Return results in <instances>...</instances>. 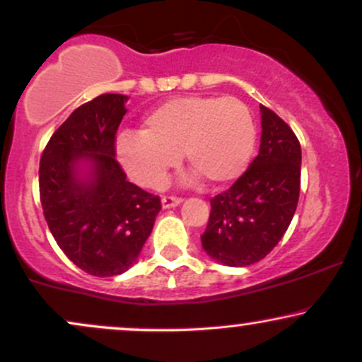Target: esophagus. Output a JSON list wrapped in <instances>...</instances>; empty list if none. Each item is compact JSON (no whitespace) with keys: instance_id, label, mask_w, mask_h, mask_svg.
I'll use <instances>...</instances> for the list:
<instances>
[{"instance_id":"obj_1","label":"esophagus","mask_w":362,"mask_h":362,"mask_svg":"<svg viewBox=\"0 0 362 362\" xmlns=\"http://www.w3.org/2000/svg\"><path fill=\"white\" fill-rule=\"evenodd\" d=\"M182 202V197H175V195H163L162 197V206L163 209H170L175 207Z\"/></svg>"}]
</instances>
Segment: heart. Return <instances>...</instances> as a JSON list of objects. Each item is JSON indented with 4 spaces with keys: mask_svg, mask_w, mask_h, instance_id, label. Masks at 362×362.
Wrapping results in <instances>:
<instances>
[{
    "mask_svg": "<svg viewBox=\"0 0 362 362\" xmlns=\"http://www.w3.org/2000/svg\"><path fill=\"white\" fill-rule=\"evenodd\" d=\"M256 145L250 107L236 98L189 95L155 107L141 132L116 141L121 167L141 187H158L172 168L185 162L211 184H226L245 172Z\"/></svg>",
    "mask_w": 362,
    "mask_h": 362,
    "instance_id": "b5f03b06",
    "label": "heart"
}]
</instances>
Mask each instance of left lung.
Segmentation results:
<instances>
[{"label": "left lung", "mask_w": 362, "mask_h": 362, "mask_svg": "<svg viewBox=\"0 0 362 362\" xmlns=\"http://www.w3.org/2000/svg\"><path fill=\"white\" fill-rule=\"evenodd\" d=\"M259 153L241 177L211 199L202 246L228 267L258 263L286 233L300 195L302 150L291 128L259 104Z\"/></svg>", "instance_id": "obj_1"}]
</instances>
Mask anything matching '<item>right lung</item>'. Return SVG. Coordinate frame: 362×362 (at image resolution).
<instances>
[{
	"mask_svg": "<svg viewBox=\"0 0 362 362\" xmlns=\"http://www.w3.org/2000/svg\"><path fill=\"white\" fill-rule=\"evenodd\" d=\"M123 94L82 104L52 134L40 158V202L52 236L76 267L93 276L121 275L136 261L162 200L126 180L115 158L126 115ZM89 159L84 182L76 165Z\"/></svg>",
	"mask_w": 362,
	"mask_h": 362,
	"instance_id": "right-lung-1",
	"label": "right lung"
}]
</instances>
